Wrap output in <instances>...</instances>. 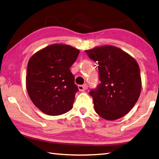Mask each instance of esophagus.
<instances>
[{"label":"esophagus","mask_w":159,"mask_h":159,"mask_svg":"<svg viewBox=\"0 0 159 159\" xmlns=\"http://www.w3.org/2000/svg\"><path fill=\"white\" fill-rule=\"evenodd\" d=\"M78 89H79L80 91L83 92L88 89V86H87V84H84V85H79Z\"/></svg>","instance_id":"esophagus-1"}]
</instances>
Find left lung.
I'll use <instances>...</instances> for the list:
<instances>
[{"mask_svg": "<svg viewBox=\"0 0 159 159\" xmlns=\"http://www.w3.org/2000/svg\"><path fill=\"white\" fill-rule=\"evenodd\" d=\"M97 62L101 84L90 91L94 109L108 120L120 118L130 111L142 89L139 65L132 56L112 45L85 50Z\"/></svg>", "mask_w": 159, "mask_h": 159, "instance_id": "left-lung-1", "label": "left lung"}]
</instances>
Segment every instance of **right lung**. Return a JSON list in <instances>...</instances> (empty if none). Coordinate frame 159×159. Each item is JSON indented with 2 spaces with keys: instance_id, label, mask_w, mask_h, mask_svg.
<instances>
[{
  "instance_id": "add662e5",
  "label": "right lung",
  "mask_w": 159,
  "mask_h": 159,
  "mask_svg": "<svg viewBox=\"0 0 159 159\" xmlns=\"http://www.w3.org/2000/svg\"><path fill=\"white\" fill-rule=\"evenodd\" d=\"M79 54L70 45L53 44L30 58L26 89L31 101L42 112L58 116L72 109L79 90L70 67Z\"/></svg>"
}]
</instances>
